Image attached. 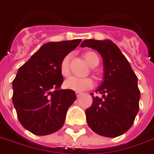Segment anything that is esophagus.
Masks as SVG:
<instances>
[{
  "mask_svg": "<svg viewBox=\"0 0 154 154\" xmlns=\"http://www.w3.org/2000/svg\"><path fill=\"white\" fill-rule=\"evenodd\" d=\"M75 94H76V96H77V97H80V96H81V95H82V92H76Z\"/></svg>",
  "mask_w": 154,
  "mask_h": 154,
  "instance_id": "esophagus-1",
  "label": "esophagus"
}]
</instances>
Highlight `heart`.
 <instances>
[{
	"instance_id": "heart-1",
	"label": "heart",
	"mask_w": 154,
	"mask_h": 154,
	"mask_svg": "<svg viewBox=\"0 0 154 154\" xmlns=\"http://www.w3.org/2000/svg\"><path fill=\"white\" fill-rule=\"evenodd\" d=\"M84 57L87 63L91 67L97 66L99 63V57L93 52H87L84 54ZM70 55H66L62 60L60 65V71L63 76H68L70 75ZM93 86V81L90 78H77L71 76L64 82V87L67 89H70L75 92H83L85 90L90 89Z\"/></svg>"
}]
</instances>
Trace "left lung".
<instances>
[{
    "instance_id": "left-lung-1",
    "label": "left lung",
    "mask_w": 154,
    "mask_h": 154,
    "mask_svg": "<svg viewBox=\"0 0 154 154\" xmlns=\"http://www.w3.org/2000/svg\"><path fill=\"white\" fill-rule=\"evenodd\" d=\"M80 46L97 51L104 65L103 81L96 91L102 97L91 93L92 105L85 111L88 125L100 136H121L130 129L139 111L140 92L137 76L110 40H85Z\"/></svg>"
}]
</instances>
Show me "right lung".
Returning a JSON list of instances; mask_svg holds the SVG:
<instances>
[{"instance_id":"1","label":"right lung","mask_w":154,"mask_h":154,"mask_svg":"<svg viewBox=\"0 0 154 154\" xmlns=\"http://www.w3.org/2000/svg\"><path fill=\"white\" fill-rule=\"evenodd\" d=\"M80 42L78 39L45 44L18 69L13 81V104L20 123L32 133L49 135L64 124L76 95L73 90L59 89L63 83L60 65Z\"/></svg>"}]
</instances>
